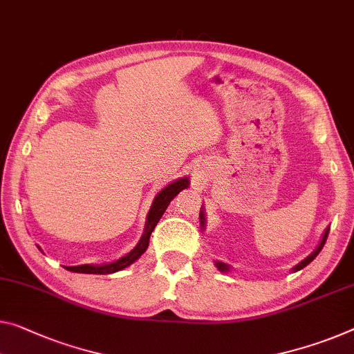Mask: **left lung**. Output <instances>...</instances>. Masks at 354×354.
<instances>
[{"instance_id":"1","label":"left lung","mask_w":354,"mask_h":354,"mask_svg":"<svg viewBox=\"0 0 354 354\" xmlns=\"http://www.w3.org/2000/svg\"><path fill=\"white\" fill-rule=\"evenodd\" d=\"M199 220H201V226L205 227V216H204V212H203V210H201V214H199ZM328 234H329V227H326V231H324L323 237H322V242L318 243V247L315 248V252H313L312 254H308V257H307L306 259H304V261H301V263H299L297 266H295V268H292V272H297V270L304 269L307 264L312 263V261L318 257V253L322 252L323 247H324L326 239H328ZM215 266H216V268H218V270H221V272H227V270H230V266L225 264V263H221V261H216Z\"/></svg>"}]
</instances>
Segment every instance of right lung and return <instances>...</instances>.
Wrapping results in <instances>:
<instances>
[{"mask_svg": "<svg viewBox=\"0 0 354 354\" xmlns=\"http://www.w3.org/2000/svg\"><path fill=\"white\" fill-rule=\"evenodd\" d=\"M189 180L187 177L178 178V180L172 182L161 189V192L155 196L153 204H151L149 215H147V221H145V231L140 237V241L138 245H136L131 252L124 254L120 259L113 261V263L109 264H101V266H95V264H82V266H66V269L71 272H79V274H113V272H118L128 266H131L134 261H138L142 253L149 248V241H150V234L155 230L156 223L160 221V218L165 214V210L167 209L171 201L176 198V196L182 192V189L188 188Z\"/></svg>", "mask_w": 354, "mask_h": 354, "instance_id": "1", "label": "right lung"}]
</instances>
